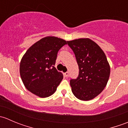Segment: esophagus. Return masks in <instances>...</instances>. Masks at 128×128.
<instances>
[{
    "label": "esophagus",
    "instance_id": "1",
    "mask_svg": "<svg viewBox=\"0 0 128 128\" xmlns=\"http://www.w3.org/2000/svg\"><path fill=\"white\" fill-rule=\"evenodd\" d=\"M64 76H65L66 77H69V72H65V73L64 74Z\"/></svg>",
    "mask_w": 128,
    "mask_h": 128
}]
</instances>
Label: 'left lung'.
<instances>
[{
    "label": "left lung",
    "instance_id": "1",
    "mask_svg": "<svg viewBox=\"0 0 128 128\" xmlns=\"http://www.w3.org/2000/svg\"><path fill=\"white\" fill-rule=\"evenodd\" d=\"M78 66L79 74L71 79L72 92L80 100H92L104 90L110 74V67L105 54L95 42L89 38L68 41Z\"/></svg>",
    "mask_w": 128,
    "mask_h": 128
}]
</instances>
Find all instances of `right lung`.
<instances>
[{"label": "right lung", "mask_w": 128, "mask_h": 128, "mask_svg": "<svg viewBox=\"0 0 128 128\" xmlns=\"http://www.w3.org/2000/svg\"><path fill=\"white\" fill-rule=\"evenodd\" d=\"M66 41L55 36L42 38L26 51L20 64L24 87L36 96L46 98L56 91L63 74L54 67L58 52Z\"/></svg>", "instance_id": "obj_1"}]
</instances>
